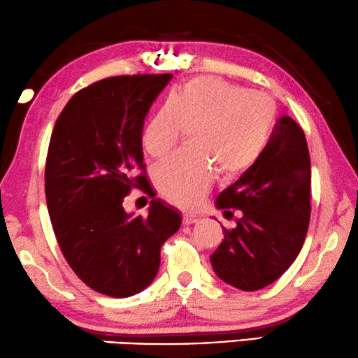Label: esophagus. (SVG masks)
I'll list each match as a JSON object with an SVG mask.
<instances>
[{"label":"esophagus","instance_id":"1","mask_svg":"<svg viewBox=\"0 0 358 358\" xmlns=\"http://www.w3.org/2000/svg\"><path fill=\"white\" fill-rule=\"evenodd\" d=\"M199 220V215L196 214H183V224L185 225H191V224H196Z\"/></svg>","mask_w":358,"mask_h":358}]
</instances>
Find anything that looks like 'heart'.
<instances>
[{
	"instance_id": "obj_1",
	"label": "heart",
	"mask_w": 358,
	"mask_h": 358,
	"mask_svg": "<svg viewBox=\"0 0 358 358\" xmlns=\"http://www.w3.org/2000/svg\"><path fill=\"white\" fill-rule=\"evenodd\" d=\"M278 122L274 99L215 76H198L181 84L143 133L152 157L167 154L183 133L193 129V150L170 155L154 169L160 193L191 208L209 189L214 167L234 178L258 162Z\"/></svg>"
}]
</instances>
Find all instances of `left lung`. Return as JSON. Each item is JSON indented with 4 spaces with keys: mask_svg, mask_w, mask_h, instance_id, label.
I'll return each instance as SVG.
<instances>
[{
    "mask_svg": "<svg viewBox=\"0 0 358 358\" xmlns=\"http://www.w3.org/2000/svg\"><path fill=\"white\" fill-rule=\"evenodd\" d=\"M311 165L303 129L290 117L275 123L253 167L219 194V209H240L210 264L227 284L245 292L278 280L299 256L310 224ZM227 213V210H225Z\"/></svg>",
    "mask_w": 358,
    "mask_h": 358,
    "instance_id": "8db88e82",
    "label": "left lung"
}]
</instances>
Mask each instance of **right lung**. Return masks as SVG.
Returning <instances> with one entry per match:
<instances>
[{"label":"right lung","mask_w":358,"mask_h":358,"mask_svg":"<svg viewBox=\"0 0 358 358\" xmlns=\"http://www.w3.org/2000/svg\"><path fill=\"white\" fill-rule=\"evenodd\" d=\"M170 79L97 80L73 95L50 139L45 194L59 248L85 285L115 299L154 280L160 248L181 225L178 210L159 199L150 201L148 217L123 209L133 188L152 191L144 173L143 127Z\"/></svg>","instance_id":"add662e5"}]
</instances>
